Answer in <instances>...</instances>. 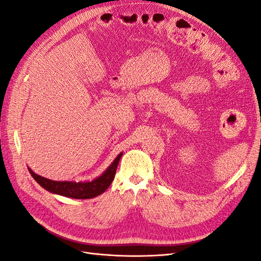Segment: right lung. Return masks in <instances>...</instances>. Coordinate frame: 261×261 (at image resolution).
<instances>
[{
  "label": "right lung",
  "mask_w": 261,
  "mask_h": 261,
  "mask_svg": "<svg viewBox=\"0 0 261 261\" xmlns=\"http://www.w3.org/2000/svg\"><path fill=\"white\" fill-rule=\"evenodd\" d=\"M122 154L123 153H120L115 158V160L105 171L103 174L91 181H78V183H76V181L52 180L36 174L29 168L28 170L37 183L46 189V191L74 199H89L105 193L106 189H108L109 186L111 185L115 176L118 161H120Z\"/></svg>",
  "instance_id": "obj_1"
}]
</instances>
